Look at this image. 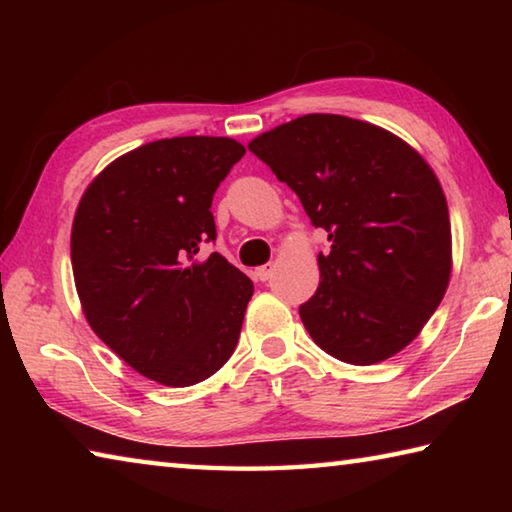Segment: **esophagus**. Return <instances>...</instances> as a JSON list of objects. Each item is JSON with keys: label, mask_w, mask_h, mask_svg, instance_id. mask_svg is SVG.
Returning <instances> with one entry per match:
<instances>
[{"label": "esophagus", "mask_w": 512, "mask_h": 512, "mask_svg": "<svg viewBox=\"0 0 512 512\" xmlns=\"http://www.w3.org/2000/svg\"><path fill=\"white\" fill-rule=\"evenodd\" d=\"M271 275H273V264H266V266H259L257 271H255V277L259 282H266V280H271Z\"/></svg>", "instance_id": "obj_1"}]
</instances>
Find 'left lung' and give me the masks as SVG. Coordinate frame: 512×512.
I'll return each instance as SVG.
<instances>
[{"label":"left lung","mask_w":512,"mask_h":512,"mask_svg":"<svg viewBox=\"0 0 512 512\" xmlns=\"http://www.w3.org/2000/svg\"><path fill=\"white\" fill-rule=\"evenodd\" d=\"M298 194L332 250L300 318L320 350L370 366L404 350L443 300L452 225L436 173L400 137L343 115H305L248 144Z\"/></svg>","instance_id":"1"}]
</instances>
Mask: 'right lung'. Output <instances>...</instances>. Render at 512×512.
<instances>
[{"label":"right lung","mask_w":512,"mask_h":512,"mask_svg":"<svg viewBox=\"0 0 512 512\" xmlns=\"http://www.w3.org/2000/svg\"><path fill=\"white\" fill-rule=\"evenodd\" d=\"M246 149L230 137H171L110 162L76 207L72 268L94 334L128 366L183 388L237 348L253 282L219 253L212 198Z\"/></svg>","instance_id":"add662e5"}]
</instances>
